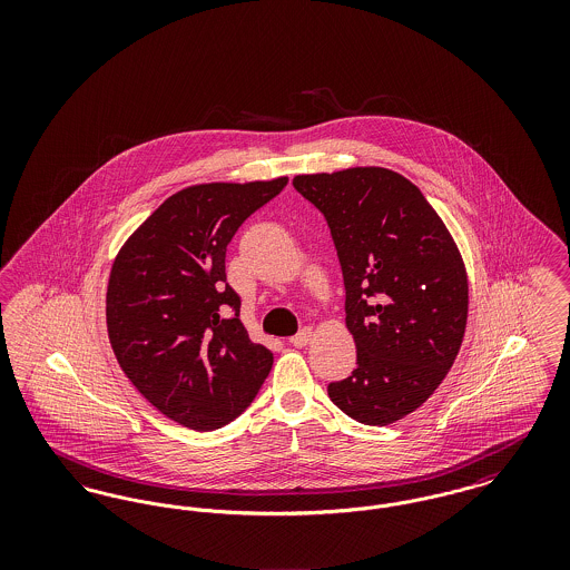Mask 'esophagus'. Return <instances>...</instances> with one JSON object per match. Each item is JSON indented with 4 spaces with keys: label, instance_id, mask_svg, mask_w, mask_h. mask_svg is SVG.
Wrapping results in <instances>:
<instances>
[{
    "label": "esophagus",
    "instance_id": "obj_1",
    "mask_svg": "<svg viewBox=\"0 0 570 570\" xmlns=\"http://www.w3.org/2000/svg\"><path fill=\"white\" fill-rule=\"evenodd\" d=\"M312 335H314V331L309 326H305V328L298 331L297 335L291 337V344L297 346V348H303V346H307L312 342Z\"/></svg>",
    "mask_w": 570,
    "mask_h": 570
}]
</instances>
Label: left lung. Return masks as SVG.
Wrapping results in <instances>:
<instances>
[{"instance_id": "obj_1", "label": "left lung", "mask_w": 570, "mask_h": 570, "mask_svg": "<svg viewBox=\"0 0 570 570\" xmlns=\"http://www.w3.org/2000/svg\"><path fill=\"white\" fill-rule=\"evenodd\" d=\"M293 186L328 224L356 344V370L328 397L363 425H389L434 393L460 353V249L421 190L389 168L297 175Z\"/></svg>"}]
</instances>
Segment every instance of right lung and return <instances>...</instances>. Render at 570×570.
Here are the masks:
<instances>
[{"mask_svg":"<svg viewBox=\"0 0 570 570\" xmlns=\"http://www.w3.org/2000/svg\"><path fill=\"white\" fill-rule=\"evenodd\" d=\"M288 179L203 184L173 194L117 254L107 291L110 346L138 393L196 432L235 421L269 376L273 353L239 321L226 247Z\"/></svg>","mask_w":570,"mask_h":570,"instance_id":"right-lung-1","label":"right lung"}]
</instances>
